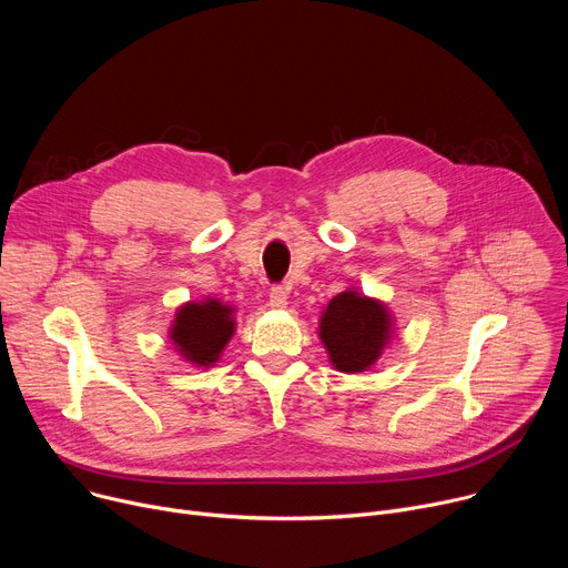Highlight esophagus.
Returning a JSON list of instances; mask_svg holds the SVG:
<instances>
[{
	"mask_svg": "<svg viewBox=\"0 0 568 568\" xmlns=\"http://www.w3.org/2000/svg\"><path fill=\"white\" fill-rule=\"evenodd\" d=\"M270 305H272L274 310H285V307H287V290L281 287V285L272 287V292H270Z\"/></svg>",
	"mask_w": 568,
	"mask_h": 568,
	"instance_id": "34e87169",
	"label": "esophagus"
}]
</instances>
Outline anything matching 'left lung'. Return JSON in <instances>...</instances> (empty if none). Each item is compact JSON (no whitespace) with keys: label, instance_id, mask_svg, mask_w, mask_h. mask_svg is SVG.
<instances>
[{"label":"left lung","instance_id":"1","mask_svg":"<svg viewBox=\"0 0 568 568\" xmlns=\"http://www.w3.org/2000/svg\"><path fill=\"white\" fill-rule=\"evenodd\" d=\"M393 337V316L377 298L357 290L337 294L318 321V339L326 346L331 364L342 373L371 368Z\"/></svg>","mask_w":568,"mask_h":568}]
</instances>
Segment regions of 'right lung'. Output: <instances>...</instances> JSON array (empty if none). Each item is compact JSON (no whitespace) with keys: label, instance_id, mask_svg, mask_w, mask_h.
Instances as JSON below:
<instances>
[{"label":"right lung","instance_id":"1","mask_svg":"<svg viewBox=\"0 0 568 568\" xmlns=\"http://www.w3.org/2000/svg\"><path fill=\"white\" fill-rule=\"evenodd\" d=\"M235 307L217 298L184 303L171 326V342L175 351L193 366H213L229 339L235 333Z\"/></svg>","mask_w":568,"mask_h":568}]
</instances>
